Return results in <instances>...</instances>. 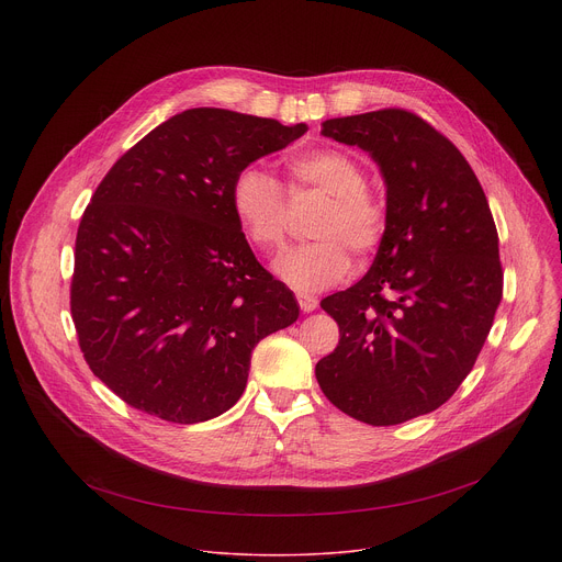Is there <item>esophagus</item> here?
<instances>
[{
	"label": "esophagus",
	"instance_id": "1",
	"mask_svg": "<svg viewBox=\"0 0 562 562\" xmlns=\"http://www.w3.org/2000/svg\"><path fill=\"white\" fill-rule=\"evenodd\" d=\"M297 304H300V308L304 313H311V311L317 308V300L313 295H308V293H297Z\"/></svg>",
	"mask_w": 562,
	"mask_h": 562
}]
</instances>
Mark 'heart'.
I'll return each mask as SVG.
<instances>
[{
  "label": "heart",
  "mask_w": 562,
  "mask_h": 562,
  "mask_svg": "<svg viewBox=\"0 0 562 562\" xmlns=\"http://www.w3.org/2000/svg\"><path fill=\"white\" fill-rule=\"evenodd\" d=\"M286 193L260 167H245L231 182V211L249 243L260 251L282 247L293 207L319 195L311 222L315 239L286 251L276 262L278 276L297 291H319L351 271V254L373 256L384 243L389 215L382 198L367 184L364 167L338 148H315L286 159Z\"/></svg>",
  "instance_id": "b5f03b06"
}]
</instances>
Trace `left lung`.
Segmentation results:
<instances>
[{
    "mask_svg": "<svg viewBox=\"0 0 562 562\" xmlns=\"http://www.w3.org/2000/svg\"><path fill=\"white\" fill-rule=\"evenodd\" d=\"M323 133L380 165L389 226L367 276L319 302L340 342L315 378L347 416L400 425L445 405L473 369L503 297L498 231L464 155L420 115L380 109Z\"/></svg>",
    "mask_w": 562,
    "mask_h": 562,
    "instance_id": "8db88e82",
    "label": "left lung"
}]
</instances>
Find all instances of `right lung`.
<instances>
[{
    "label": "right lung",
    "instance_id": "1",
    "mask_svg": "<svg viewBox=\"0 0 562 562\" xmlns=\"http://www.w3.org/2000/svg\"><path fill=\"white\" fill-rule=\"evenodd\" d=\"M306 124L189 109L131 146L75 237L70 315L91 371L133 409L178 425L231 409L254 347L297 319L254 256L231 182Z\"/></svg>",
    "mask_w": 562,
    "mask_h": 562
}]
</instances>
